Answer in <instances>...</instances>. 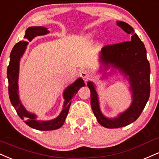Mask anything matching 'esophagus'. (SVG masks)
<instances>
[{
	"label": "esophagus",
	"mask_w": 159,
	"mask_h": 159,
	"mask_svg": "<svg viewBox=\"0 0 159 159\" xmlns=\"http://www.w3.org/2000/svg\"><path fill=\"white\" fill-rule=\"evenodd\" d=\"M80 75H81L82 77H83L85 80H89L90 78V73L86 70H82V71L80 72Z\"/></svg>",
	"instance_id": "34e87169"
}]
</instances>
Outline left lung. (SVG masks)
Returning <instances> with one entry per match:
<instances>
[{
	"instance_id": "1",
	"label": "left lung",
	"mask_w": 159,
	"mask_h": 159,
	"mask_svg": "<svg viewBox=\"0 0 159 159\" xmlns=\"http://www.w3.org/2000/svg\"><path fill=\"white\" fill-rule=\"evenodd\" d=\"M116 24L131 35V40L103 47L100 52V61L105 70L111 66L119 70L127 78L132 92V103L125 112L121 113L117 117L107 118L100 111L94 84L89 82L87 85L91 91L93 112L98 122L107 128L125 127L136 121L145 107L150 93V67L144 45L130 25L122 21H117Z\"/></svg>"
}]
</instances>
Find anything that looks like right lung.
I'll return each mask as SVG.
<instances>
[{
  "mask_svg": "<svg viewBox=\"0 0 159 159\" xmlns=\"http://www.w3.org/2000/svg\"><path fill=\"white\" fill-rule=\"evenodd\" d=\"M49 33L48 29L43 26L29 27L25 31V40L20 41L15 45L10 54V61L7 68V78L9 81V95L11 105L23 121L32 128L39 130H53L60 128L64 124L69 111L71 99L76 94L80 88L85 86L83 80L79 78L67 87L63 92L65 99L63 107L60 115L55 119L48 121H40L37 119V116L26 111L19 99L18 95V76L20 60L26 49L27 45L35 37L45 35Z\"/></svg>",
  "mask_w": 159,
  "mask_h": 159,
  "instance_id": "1",
  "label": "right lung"
}]
</instances>
